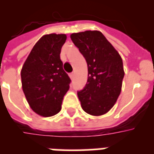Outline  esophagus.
I'll return each instance as SVG.
<instances>
[{
  "instance_id": "obj_1",
  "label": "esophagus",
  "mask_w": 154,
  "mask_h": 154,
  "mask_svg": "<svg viewBox=\"0 0 154 154\" xmlns=\"http://www.w3.org/2000/svg\"><path fill=\"white\" fill-rule=\"evenodd\" d=\"M69 77H70V78L72 80L74 78V72H72V73L69 74Z\"/></svg>"
}]
</instances>
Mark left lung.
<instances>
[{"mask_svg": "<svg viewBox=\"0 0 154 154\" xmlns=\"http://www.w3.org/2000/svg\"><path fill=\"white\" fill-rule=\"evenodd\" d=\"M70 37L88 68L87 84L77 91L82 108L91 116L107 113L121 91L125 76L122 58L101 32L87 30Z\"/></svg>", "mask_w": 154, "mask_h": 154, "instance_id": "obj_1", "label": "left lung"}]
</instances>
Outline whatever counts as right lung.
<instances>
[{
  "label": "right lung",
  "mask_w": 154,
  "mask_h": 154,
  "mask_svg": "<svg viewBox=\"0 0 154 154\" xmlns=\"http://www.w3.org/2000/svg\"><path fill=\"white\" fill-rule=\"evenodd\" d=\"M66 35H44L35 44L21 69L23 91L35 113L49 117L61 110L70 77L63 68L61 48Z\"/></svg>",
  "instance_id": "1"
}]
</instances>
